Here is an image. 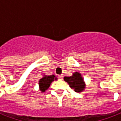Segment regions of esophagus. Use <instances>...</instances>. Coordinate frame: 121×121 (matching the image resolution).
<instances>
[{
	"instance_id": "1",
	"label": "esophagus",
	"mask_w": 121,
	"mask_h": 121,
	"mask_svg": "<svg viewBox=\"0 0 121 121\" xmlns=\"http://www.w3.org/2000/svg\"><path fill=\"white\" fill-rule=\"evenodd\" d=\"M58 78H59V79L60 80H63V76L62 75H58Z\"/></svg>"
}]
</instances>
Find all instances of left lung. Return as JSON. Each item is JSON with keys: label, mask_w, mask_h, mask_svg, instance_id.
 Segmentation results:
<instances>
[{"label": "left lung", "mask_w": 121, "mask_h": 121, "mask_svg": "<svg viewBox=\"0 0 121 121\" xmlns=\"http://www.w3.org/2000/svg\"><path fill=\"white\" fill-rule=\"evenodd\" d=\"M64 80L68 83L69 86L76 92H82L85 90L86 84L82 74L79 72H74L72 76L65 77Z\"/></svg>", "instance_id": "1"}]
</instances>
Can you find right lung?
Masks as SVG:
<instances>
[{
	"instance_id": "right-lung-1",
	"label": "right lung",
	"mask_w": 121,
	"mask_h": 121,
	"mask_svg": "<svg viewBox=\"0 0 121 121\" xmlns=\"http://www.w3.org/2000/svg\"><path fill=\"white\" fill-rule=\"evenodd\" d=\"M58 78L54 75H43L42 78L38 82L39 88L41 92H44L48 90L50 85L54 80H57Z\"/></svg>"
}]
</instances>
